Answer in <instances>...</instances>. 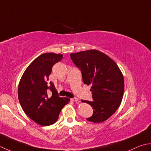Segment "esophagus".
<instances>
[{"mask_svg": "<svg viewBox=\"0 0 151 151\" xmlns=\"http://www.w3.org/2000/svg\"><path fill=\"white\" fill-rule=\"evenodd\" d=\"M71 100L72 101H74V102H77V101H78V98H71Z\"/></svg>", "mask_w": 151, "mask_h": 151, "instance_id": "34e87169", "label": "esophagus"}]
</instances>
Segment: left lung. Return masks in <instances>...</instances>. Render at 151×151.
<instances>
[{
    "label": "left lung",
    "mask_w": 151,
    "mask_h": 151,
    "mask_svg": "<svg viewBox=\"0 0 151 151\" xmlns=\"http://www.w3.org/2000/svg\"><path fill=\"white\" fill-rule=\"evenodd\" d=\"M70 57L81 70L84 83L91 85L94 100H81L94 109L93 115L87 120L94 123L105 121L121 104L124 82L121 70L109 57L96 50L71 53Z\"/></svg>",
    "instance_id": "1"
}]
</instances>
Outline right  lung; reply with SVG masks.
<instances>
[{"label": "right lung", "instance_id": "right-lung-1", "mask_svg": "<svg viewBox=\"0 0 151 151\" xmlns=\"http://www.w3.org/2000/svg\"><path fill=\"white\" fill-rule=\"evenodd\" d=\"M62 54L44 53L35 58L24 72L18 86V98L25 114L37 124H53L57 121L69 98L59 97L52 82L49 87V76L55 63L61 60ZM50 88L52 94L49 96Z\"/></svg>", "mask_w": 151, "mask_h": 151}]
</instances>
